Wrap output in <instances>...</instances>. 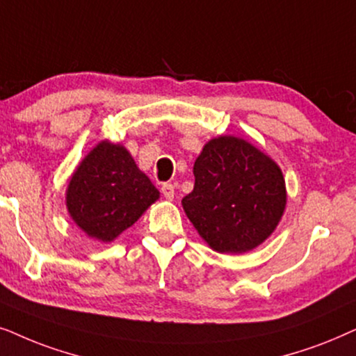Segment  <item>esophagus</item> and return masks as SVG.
Instances as JSON below:
<instances>
[{
    "label": "esophagus",
    "instance_id": "obj_1",
    "mask_svg": "<svg viewBox=\"0 0 356 356\" xmlns=\"http://www.w3.org/2000/svg\"><path fill=\"white\" fill-rule=\"evenodd\" d=\"M161 192H163L165 200H172V198H174V186H172V184H169V182L163 184V187H161Z\"/></svg>",
    "mask_w": 356,
    "mask_h": 356
}]
</instances>
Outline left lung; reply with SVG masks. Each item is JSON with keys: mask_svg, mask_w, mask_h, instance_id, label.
Listing matches in <instances>:
<instances>
[{"mask_svg": "<svg viewBox=\"0 0 356 356\" xmlns=\"http://www.w3.org/2000/svg\"><path fill=\"white\" fill-rule=\"evenodd\" d=\"M195 186L184 211L202 239L221 254H243L264 243L286 207L282 169L238 136H218L193 164Z\"/></svg>", "mask_w": 356, "mask_h": 356, "instance_id": "8db88e82", "label": "left lung"}]
</instances>
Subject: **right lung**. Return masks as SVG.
I'll list each match as a JSON object with an SVG mask.
<instances>
[{
    "label": "right lung",
    "instance_id": "1",
    "mask_svg": "<svg viewBox=\"0 0 356 356\" xmlns=\"http://www.w3.org/2000/svg\"><path fill=\"white\" fill-rule=\"evenodd\" d=\"M158 198L159 191L127 148L107 140L89 151L66 188L71 220L101 243L129 229Z\"/></svg>",
    "mask_w": 356,
    "mask_h": 356
}]
</instances>
